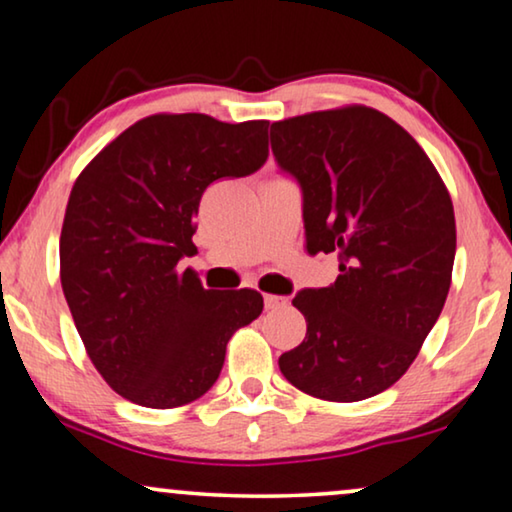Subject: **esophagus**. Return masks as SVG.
<instances>
[{"instance_id":"34e87169","label":"esophagus","mask_w":512,"mask_h":512,"mask_svg":"<svg viewBox=\"0 0 512 512\" xmlns=\"http://www.w3.org/2000/svg\"><path fill=\"white\" fill-rule=\"evenodd\" d=\"M263 300H265V310H279V307H284L286 303H289V298L272 296V293H265Z\"/></svg>"}]
</instances>
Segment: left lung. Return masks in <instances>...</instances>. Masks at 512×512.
<instances>
[{"label": "left lung", "mask_w": 512, "mask_h": 512, "mask_svg": "<svg viewBox=\"0 0 512 512\" xmlns=\"http://www.w3.org/2000/svg\"><path fill=\"white\" fill-rule=\"evenodd\" d=\"M270 142L303 193L307 251L340 261L331 286L293 298L307 333L279 370L314 398L363 401L410 368L443 312L457 251L450 193L422 146L370 107L286 118Z\"/></svg>", "instance_id": "8db88e82"}]
</instances>
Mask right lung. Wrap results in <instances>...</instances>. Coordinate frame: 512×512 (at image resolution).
I'll list each match as a JSON object with an SVG mask.
<instances>
[{
	"mask_svg": "<svg viewBox=\"0 0 512 512\" xmlns=\"http://www.w3.org/2000/svg\"><path fill=\"white\" fill-rule=\"evenodd\" d=\"M268 125L156 114L76 179L60 235L62 291L93 366L132 403L165 410L207 394L228 340L263 312L258 291L205 289L179 261L195 254L205 188L265 165Z\"/></svg>",
	"mask_w": 512,
	"mask_h": 512,
	"instance_id": "add662e5",
	"label": "right lung"
}]
</instances>
